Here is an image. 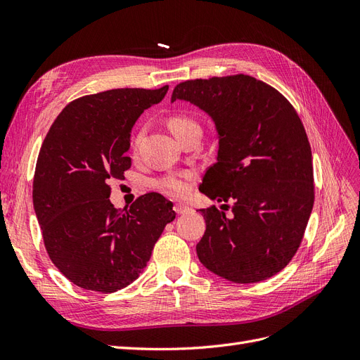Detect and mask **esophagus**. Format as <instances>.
I'll use <instances>...</instances> for the list:
<instances>
[{
  "label": "esophagus",
  "instance_id": "esophagus-1",
  "mask_svg": "<svg viewBox=\"0 0 360 360\" xmlns=\"http://www.w3.org/2000/svg\"><path fill=\"white\" fill-rule=\"evenodd\" d=\"M174 210H176L179 214H184V213H189L192 209L189 205L183 204V202H176L174 204Z\"/></svg>",
  "mask_w": 360,
  "mask_h": 360
}]
</instances>
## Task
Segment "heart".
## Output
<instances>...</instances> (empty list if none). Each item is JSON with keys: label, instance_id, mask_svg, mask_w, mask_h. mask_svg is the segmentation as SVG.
<instances>
[{"label": "heart", "instance_id": "heart-1", "mask_svg": "<svg viewBox=\"0 0 360 360\" xmlns=\"http://www.w3.org/2000/svg\"><path fill=\"white\" fill-rule=\"evenodd\" d=\"M168 126L176 138L189 132V130L200 129V123L197 120L183 114L171 115L168 120ZM159 188L172 195H181L188 191V180L183 176H167L159 180Z\"/></svg>", "mask_w": 360, "mask_h": 360}]
</instances>
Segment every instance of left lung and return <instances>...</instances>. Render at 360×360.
Listing matches in <instances>:
<instances>
[{
    "label": "left lung",
    "mask_w": 360,
    "mask_h": 360,
    "mask_svg": "<svg viewBox=\"0 0 360 360\" xmlns=\"http://www.w3.org/2000/svg\"><path fill=\"white\" fill-rule=\"evenodd\" d=\"M198 106L216 127V163L200 191L228 201L201 209L197 245L205 269L236 284L269 279L296 254L314 205L311 146L297 112L274 86L248 75L179 84L171 102Z\"/></svg>",
    "instance_id": "1"
}]
</instances>
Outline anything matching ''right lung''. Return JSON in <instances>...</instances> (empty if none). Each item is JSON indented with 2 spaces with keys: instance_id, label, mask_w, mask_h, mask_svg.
I'll return each instance as SVG.
<instances>
[{
  "instance_id": "1",
  "label": "right lung",
  "mask_w": 360,
  "mask_h": 360,
  "mask_svg": "<svg viewBox=\"0 0 360 360\" xmlns=\"http://www.w3.org/2000/svg\"><path fill=\"white\" fill-rule=\"evenodd\" d=\"M159 90L118 89L70 102L43 141L32 183V204L52 263L75 285L114 292L143 274L167 224L172 202L160 193L129 209L110 201V181L132 165L130 132Z\"/></svg>"
}]
</instances>
